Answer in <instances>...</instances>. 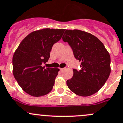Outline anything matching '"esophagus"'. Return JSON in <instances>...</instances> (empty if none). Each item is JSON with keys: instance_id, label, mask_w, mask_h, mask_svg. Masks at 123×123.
Instances as JSON below:
<instances>
[{"instance_id": "esophagus-1", "label": "esophagus", "mask_w": 123, "mask_h": 123, "mask_svg": "<svg viewBox=\"0 0 123 123\" xmlns=\"http://www.w3.org/2000/svg\"><path fill=\"white\" fill-rule=\"evenodd\" d=\"M64 69H65V68H60V70L61 71H63Z\"/></svg>"}]
</instances>
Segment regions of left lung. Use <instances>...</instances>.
Masks as SVG:
<instances>
[{
	"mask_svg": "<svg viewBox=\"0 0 123 123\" xmlns=\"http://www.w3.org/2000/svg\"><path fill=\"white\" fill-rule=\"evenodd\" d=\"M63 40L68 42L75 58L81 62L79 71L66 81L75 94L88 96L102 87L110 73V57L103 43L93 35L80 30H64Z\"/></svg>",
	"mask_w": 123,
	"mask_h": 123,
	"instance_id": "left-lung-1",
	"label": "left lung"
}]
</instances>
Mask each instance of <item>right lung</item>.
I'll list each match as a JSON object with an SVG mask.
<instances>
[{"mask_svg": "<svg viewBox=\"0 0 123 123\" xmlns=\"http://www.w3.org/2000/svg\"><path fill=\"white\" fill-rule=\"evenodd\" d=\"M64 29H43L28 35L13 57V75L25 93L35 97L50 92L59 69L43 66L50 57L54 44L62 37Z\"/></svg>", "mask_w": 123, "mask_h": 123, "instance_id": "1", "label": "right lung"}]
</instances>
